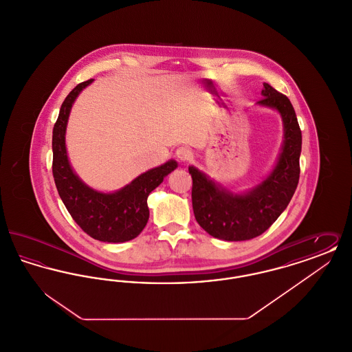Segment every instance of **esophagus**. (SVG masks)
I'll list each match as a JSON object with an SVG mask.
<instances>
[{
    "label": "esophagus",
    "mask_w": 352,
    "mask_h": 352,
    "mask_svg": "<svg viewBox=\"0 0 352 352\" xmlns=\"http://www.w3.org/2000/svg\"><path fill=\"white\" fill-rule=\"evenodd\" d=\"M175 154H177V158H178L181 162H187V161L191 158V151H190L188 148H184V146L177 149Z\"/></svg>",
    "instance_id": "obj_1"
}]
</instances>
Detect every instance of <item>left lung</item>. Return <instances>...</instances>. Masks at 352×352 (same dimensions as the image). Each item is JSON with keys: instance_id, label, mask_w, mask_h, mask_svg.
<instances>
[{"instance_id": "1", "label": "left lung", "mask_w": 352, "mask_h": 352, "mask_svg": "<svg viewBox=\"0 0 352 352\" xmlns=\"http://www.w3.org/2000/svg\"><path fill=\"white\" fill-rule=\"evenodd\" d=\"M258 104L277 109L284 121L285 141L268 178L247 194L234 195L192 166V210L201 228L221 240L243 241L264 234L292 199L300 179L302 134L290 100L264 83Z\"/></svg>"}]
</instances>
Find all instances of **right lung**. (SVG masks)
I'll return each mask as SVG.
<instances>
[{
	"mask_svg": "<svg viewBox=\"0 0 352 352\" xmlns=\"http://www.w3.org/2000/svg\"><path fill=\"white\" fill-rule=\"evenodd\" d=\"M92 80L78 84L60 107L52 129V175L60 199L85 234L100 241L124 243L145 228L149 219L148 197L177 168V162L171 160L151 168L113 194L99 192L84 184L69 166L65 134L74 101Z\"/></svg>",
	"mask_w": 352,
	"mask_h": 352,
	"instance_id": "1",
	"label": "right lung"
}]
</instances>
